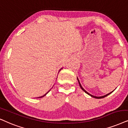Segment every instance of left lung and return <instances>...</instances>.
Returning a JSON list of instances; mask_svg holds the SVG:
<instances>
[{
    "label": "left lung",
    "mask_w": 128,
    "mask_h": 128,
    "mask_svg": "<svg viewBox=\"0 0 128 128\" xmlns=\"http://www.w3.org/2000/svg\"><path fill=\"white\" fill-rule=\"evenodd\" d=\"M77 80H78V83H79V85H80V87H81V88H82V90H83L84 92H85L86 93H87V94H88L89 95V96H90L91 97H92V98H105V97H106L107 96H108V95L109 94H110V93H112L113 92H110V93H108V94H106V95H104V96H100V97H97V96H93V95H92L91 94H90V93H88V92H87V91H86V90L84 89V88H83V87L82 86V85H81V84H80V82H79V80H78V78H77Z\"/></svg>",
    "instance_id": "left-lung-1"
}]
</instances>
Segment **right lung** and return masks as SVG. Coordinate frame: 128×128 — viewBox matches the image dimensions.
Returning a JSON list of instances; mask_svg holds the SVG:
<instances>
[{
	"mask_svg": "<svg viewBox=\"0 0 128 128\" xmlns=\"http://www.w3.org/2000/svg\"><path fill=\"white\" fill-rule=\"evenodd\" d=\"M61 69H62V68H61V69H60V70H61ZM50 92V90H49V91H48V92H47V93H45V94H44V96H41V97H39V98H42V97H44V96H45V95H46V94H47V93H48V92Z\"/></svg>",
	"mask_w": 128,
	"mask_h": 128,
	"instance_id": "right-lung-1",
	"label": "right lung"
}]
</instances>
